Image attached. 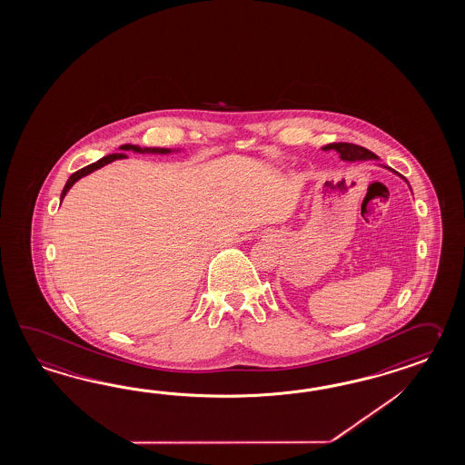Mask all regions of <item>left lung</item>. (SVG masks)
I'll return each instance as SVG.
<instances>
[{"instance_id":"left-lung-1","label":"left lung","mask_w":465,"mask_h":465,"mask_svg":"<svg viewBox=\"0 0 465 465\" xmlns=\"http://www.w3.org/2000/svg\"><path fill=\"white\" fill-rule=\"evenodd\" d=\"M322 151H336L342 161H350V163H354V161H370V159L378 161V156H376L374 153H371L370 149L356 146V144H351V143H332V144L324 146ZM388 170L393 171L391 168H388ZM393 173H395V171H393ZM400 176H401V174H400ZM401 178H403V176H401ZM403 180H405V178H403ZM405 182H407V180H405Z\"/></svg>"}]
</instances>
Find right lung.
I'll list each match as a JSON object with an SVG mask.
<instances>
[{"instance_id":"add662e5","label":"right lung","mask_w":465,"mask_h":465,"mask_svg":"<svg viewBox=\"0 0 465 465\" xmlns=\"http://www.w3.org/2000/svg\"><path fill=\"white\" fill-rule=\"evenodd\" d=\"M119 151H133V153H148V154H170V153H176V151H180V149H168V148H141V146H136V144H123ZM127 158L124 153H114V154H109V156H104V158L99 159V161H95V163H92L89 166H85V168H82V170L75 171L70 178H68L67 183H65V186H64V190H62V194H60V203H62V200L65 198V194H67L68 190L75 184V183L79 182L80 178H84V176H87V174H91L95 170H99V168H103L105 164H109V163H113L115 159H124Z\"/></svg>"}]
</instances>
